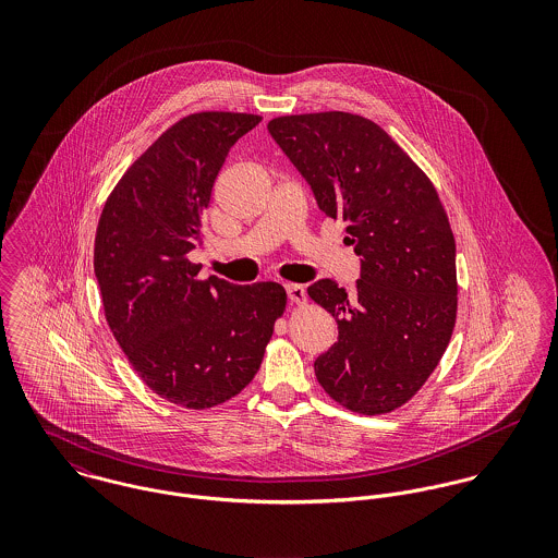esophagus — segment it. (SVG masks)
Here are the masks:
<instances>
[{
  "instance_id": "esophagus-1",
  "label": "esophagus",
  "mask_w": 558,
  "mask_h": 558,
  "mask_svg": "<svg viewBox=\"0 0 558 558\" xmlns=\"http://www.w3.org/2000/svg\"><path fill=\"white\" fill-rule=\"evenodd\" d=\"M286 292H288L290 303H294V305H305V303H307V292H305L303 286L288 283V286H286Z\"/></svg>"
}]
</instances>
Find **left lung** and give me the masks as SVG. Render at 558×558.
Returning <instances> with one entry per match:
<instances>
[{
  "instance_id": "obj_1",
  "label": "left lung",
  "mask_w": 558,
  "mask_h": 558,
  "mask_svg": "<svg viewBox=\"0 0 558 558\" xmlns=\"http://www.w3.org/2000/svg\"><path fill=\"white\" fill-rule=\"evenodd\" d=\"M268 133L310 182L319 210L345 223L361 279H319L307 294L339 328L314 363L343 408L385 414L440 363L458 316L456 239L432 180L372 120L345 111L281 116Z\"/></svg>"
}]
</instances>
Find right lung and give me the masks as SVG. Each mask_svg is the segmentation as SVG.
<instances>
[{
    "label": "right lung",
    "instance_id": "right-lung-1",
    "mask_svg": "<svg viewBox=\"0 0 558 558\" xmlns=\"http://www.w3.org/2000/svg\"><path fill=\"white\" fill-rule=\"evenodd\" d=\"M259 120L232 111L178 120L126 169L96 228L107 324L144 385L182 408L239 396L286 312L279 283L199 279L202 266L189 259L230 148Z\"/></svg>",
    "mask_w": 558,
    "mask_h": 558
}]
</instances>
